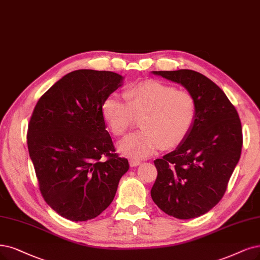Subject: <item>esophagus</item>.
<instances>
[{"mask_svg": "<svg viewBox=\"0 0 260 260\" xmlns=\"http://www.w3.org/2000/svg\"><path fill=\"white\" fill-rule=\"evenodd\" d=\"M129 164H131L132 167H136V166H138V165L141 164V161H140V159L131 158V159H129Z\"/></svg>", "mask_w": 260, "mask_h": 260, "instance_id": "1", "label": "esophagus"}]
</instances>
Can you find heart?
Masks as SVG:
<instances>
[{
  "instance_id": "obj_1",
  "label": "heart",
  "mask_w": 260,
  "mask_h": 260,
  "mask_svg": "<svg viewBox=\"0 0 260 260\" xmlns=\"http://www.w3.org/2000/svg\"><path fill=\"white\" fill-rule=\"evenodd\" d=\"M124 103L108 96L102 104V115L115 137H122L140 118L139 133L124 139L119 150L125 155L141 158L160 147L179 146L190 132L196 118L197 103L186 90L158 80H145L123 92Z\"/></svg>"
}]
</instances>
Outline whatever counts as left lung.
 <instances>
[{
    "label": "left lung",
    "instance_id": "8db88e82",
    "mask_svg": "<svg viewBox=\"0 0 260 260\" xmlns=\"http://www.w3.org/2000/svg\"><path fill=\"white\" fill-rule=\"evenodd\" d=\"M194 95L196 118L179 147L154 160L157 177L151 196L157 207L180 219L207 213L224 196L241 155L242 126L222 89L190 70L153 72Z\"/></svg>",
    "mask_w": 260,
    "mask_h": 260
}]
</instances>
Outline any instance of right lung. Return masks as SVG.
<instances>
[{
    "label": "right lung",
    "instance_id": "obj_1",
    "mask_svg": "<svg viewBox=\"0 0 260 260\" xmlns=\"http://www.w3.org/2000/svg\"><path fill=\"white\" fill-rule=\"evenodd\" d=\"M122 79L107 71L67 74L42 95L28 122L27 148L42 196L74 222L107 209L128 170V160L115 153L101 109Z\"/></svg>",
    "mask_w": 260,
    "mask_h": 260
}]
</instances>
